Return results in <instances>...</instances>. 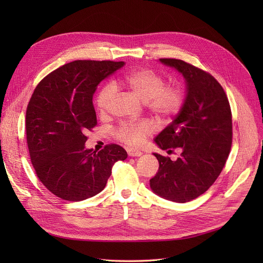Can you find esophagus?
Listing matches in <instances>:
<instances>
[{
	"label": "esophagus",
	"instance_id": "esophagus-1",
	"mask_svg": "<svg viewBox=\"0 0 263 263\" xmlns=\"http://www.w3.org/2000/svg\"><path fill=\"white\" fill-rule=\"evenodd\" d=\"M127 154H128L129 157H139L142 155L141 151L137 150V149H134V148H128L127 149Z\"/></svg>",
	"mask_w": 263,
	"mask_h": 263
}]
</instances>
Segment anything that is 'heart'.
I'll use <instances>...</instances> for the list:
<instances>
[{
    "mask_svg": "<svg viewBox=\"0 0 263 263\" xmlns=\"http://www.w3.org/2000/svg\"><path fill=\"white\" fill-rule=\"evenodd\" d=\"M118 83L130 90L136 97L146 102L151 112L160 118H170L182 107L184 94L179 84L164 85L162 76L150 69H134L119 78ZM116 90L113 84H106L95 98V105L100 115H105L115 98ZM154 127L146 121L123 123L115 129V136L121 141L132 146L144 142Z\"/></svg>",
    "mask_w": 263,
    "mask_h": 263,
    "instance_id": "heart-1",
    "label": "heart"
}]
</instances>
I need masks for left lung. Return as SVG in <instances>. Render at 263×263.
<instances>
[{
  "label": "left lung",
  "instance_id": "8db88e82",
  "mask_svg": "<svg viewBox=\"0 0 263 263\" xmlns=\"http://www.w3.org/2000/svg\"><path fill=\"white\" fill-rule=\"evenodd\" d=\"M160 61L184 77L186 98L174 121L155 139L162 150L178 149L180 156L173 161L154 154L159 170L150 187L166 200L185 203L206 192L224 168L233 141L232 110L212 74L180 59Z\"/></svg>",
  "mask_w": 263,
  "mask_h": 263
}]
</instances>
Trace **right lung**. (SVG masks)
Returning a JSON list of instances; mask_svg holds the SVG:
<instances>
[{
  "mask_svg": "<svg viewBox=\"0 0 263 263\" xmlns=\"http://www.w3.org/2000/svg\"><path fill=\"white\" fill-rule=\"evenodd\" d=\"M124 61L76 60L38 83L26 109V138L38 179L62 200L79 202L100 193L126 150L115 144L99 153L85 148L97 126L93 94Z\"/></svg>",
  "mask_w": 263,
  "mask_h": 263,
  "instance_id": "obj_1",
  "label": "right lung"
}]
</instances>
